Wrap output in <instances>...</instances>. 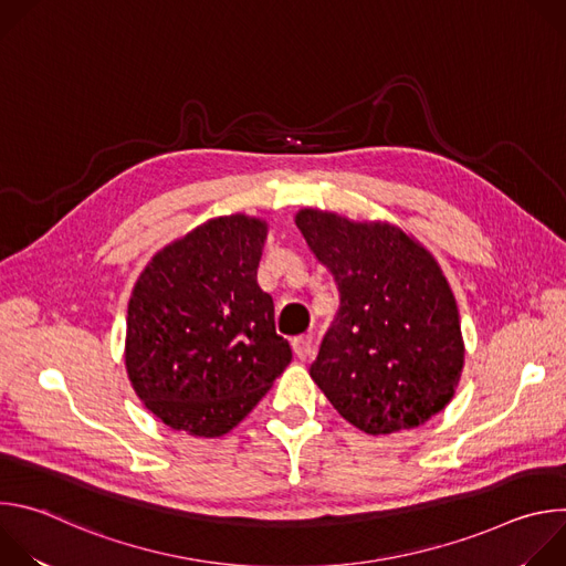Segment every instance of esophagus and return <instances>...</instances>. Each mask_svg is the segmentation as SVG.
<instances>
[{
	"instance_id": "34e87169",
	"label": "esophagus",
	"mask_w": 566,
	"mask_h": 566,
	"mask_svg": "<svg viewBox=\"0 0 566 566\" xmlns=\"http://www.w3.org/2000/svg\"><path fill=\"white\" fill-rule=\"evenodd\" d=\"M291 347H293V352L300 360H306L313 352V338L311 336H297V338H293Z\"/></svg>"
}]
</instances>
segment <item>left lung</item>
<instances>
[{
  "instance_id": "left-lung-1",
  "label": "left lung",
  "mask_w": 566,
  "mask_h": 566,
  "mask_svg": "<svg viewBox=\"0 0 566 566\" xmlns=\"http://www.w3.org/2000/svg\"><path fill=\"white\" fill-rule=\"evenodd\" d=\"M295 223L338 291L311 378L367 434L423 426L446 408L463 367L457 302L441 269L387 223L322 210H302Z\"/></svg>"
}]
</instances>
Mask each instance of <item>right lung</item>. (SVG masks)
I'll return each instance as SVG.
<instances>
[{
  "mask_svg": "<svg viewBox=\"0 0 566 566\" xmlns=\"http://www.w3.org/2000/svg\"><path fill=\"white\" fill-rule=\"evenodd\" d=\"M266 223L219 217L160 251L127 308L129 380L160 421L221 437L291 363L273 300L258 286Z\"/></svg>",
  "mask_w": 566,
  "mask_h": 566,
  "instance_id": "1",
  "label": "right lung"
}]
</instances>
